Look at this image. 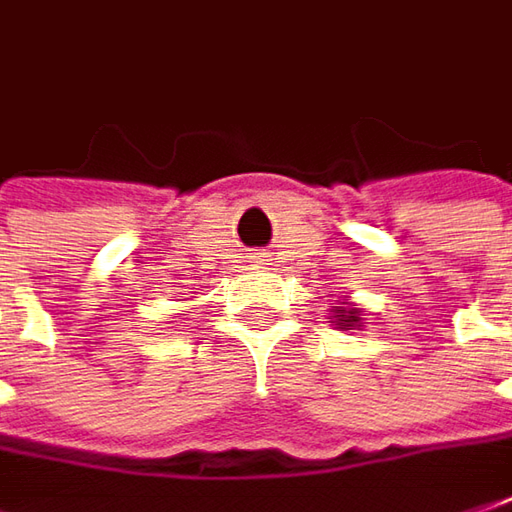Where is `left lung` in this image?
<instances>
[{
  "label": "left lung",
  "instance_id": "obj_1",
  "mask_svg": "<svg viewBox=\"0 0 512 512\" xmlns=\"http://www.w3.org/2000/svg\"><path fill=\"white\" fill-rule=\"evenodd\" d=\"M363 320V314H360V308H351V305H337L334 308V317L331 322H337V328H343V331H351V328H357Z\"/></svg>",
  "mask_w": 512,
  "mask_h": 512
}]
</instances>
